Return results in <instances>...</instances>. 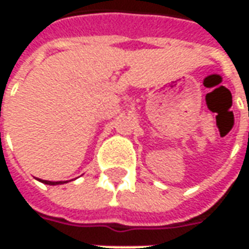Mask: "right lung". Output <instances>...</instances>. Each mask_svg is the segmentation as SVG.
Returning a JSON list of instances; mask_svg holds the SVG:
<instances>
[{
  "instance_id": "1",
  "label": "right lung",
  "mask_w": 249,
  "mask_h": 249,
  "mask_svg": "<svg viewBox=\"0 0 249 249\" xmlns=\"http://www.w3.org/2000/svg\"><path fill=\"white\" fill-rule=\"evenodd\" d=\"M44 184H49V185H57V184H64V181H48V180H40Z\"/></svg>"
}]
</instances>
